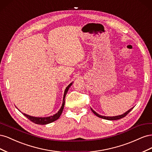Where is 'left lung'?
Returning a JSON list of instances; mask_svg holds the SVG:
<instances>
[{"instance_id":"obj_1","label":"left lung","mask_w":152,"mask_h":152,"mask_svg":"<svg viewBox=\"0 0 152 152\" xmlns=\"http://www.w3.org/2000/svg\"><path fill=\"white\" fill-rule=\"evenodd\" d=\"M133 108H134V107L131 108V109L127 110V111L126 112H125V113L122 114V115H120L113 116V117H107V116L101 115H99L98 113H96V112L94 111V110L92 109L91 108V111L93 112L96 115V116L99 117V118H103V119H106V120H108V121H115V120H118V119H121V118H123V117H126V116L129 113V112L131 111V110L133 109Z\"/></svg>"}]
</instances>
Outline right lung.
<instances>
[{
    "label": "right lung",
    "mask_w": 152,
    "mask_h": 152,
    "mask_svg": "<svg viewBox=\"0 0 152 152\" xmlns=\"http://www.w3.org/2000/svg\"><path fill=\"white\" fill-rule=\"evenodd\" d=\"M72 84H73V82L66 87V89L65 90V92H64L63 99V103H62V105H61V107L60 108V109L59 110V111L58 112V113H55L54 115H53L49 116V117H42L30 116V115H28L25 114L24 113H22L23 114L26 118H28L29 120L30 121H31L32 122H34V123L37 124H40V125H45V124H50V123H51V122H54L55 121L58 120V119L59 118V117H60L62 112H63V108H64V106H65V96L66 95V93H67V92H68L69 88H70V86L72 85ZM19 111H20V110H19Z\"/></svg>",
    "instance_id": "1"
}]
</instances>
